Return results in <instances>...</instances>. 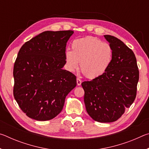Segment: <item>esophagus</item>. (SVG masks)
I'll return each mask as SVG.
<instances>
[{"label": "esophagus", "mask_w": 149, "mask_h": 149, "mask_svg": "<svg viewBox=\"0 0 149 149\" xmlns=\"http://www.w3.org/2000/svg\"><path fill=\"white\" fill-rule=\"evenodd\" d=\"M77 85H79V86L81 84V81L79 78H77Z\"/></svg>", "instance_id": "34e87169"}]
</instances>
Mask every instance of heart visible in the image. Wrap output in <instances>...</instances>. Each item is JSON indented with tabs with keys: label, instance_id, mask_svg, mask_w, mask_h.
<instances>
[{
	"label": "heart",
	"instance_id": "1",
	"mask_svg": "<svg viewBox=\"0 0 149 149\" xmlns=\"http://www.w3.org/2000/svg\"><path fill=\"white\" fill-rule=\"evenodd\" d=\"M72 49L65 53L68 69L74 72L80 63L81 70L89 79L104 74L112 63L114 54L110 44L91 36L74 40Z\"/></svg>",
	"mask_w": 149,
	"mask_h": 149
}]
</instances>
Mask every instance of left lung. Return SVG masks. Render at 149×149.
Returning a JSON list of instances; mask_svg holds the SVG:
<instances>
[{"instance_id":"1","label":"left lung","mask_w":149,"mask_h":149,"mask_svg":"<svg viewBox=\"0 0 149 149\" xmlns=\"http://www.w3.org/2000/svg\"><path fill=\"white\" fill-rule=\"evenodd\" d=\"M113 49L112 63L104 74L81 84L86 110L95 121L113 122L136 97L139 73L134 53L121 40L104 35Z\"/></svg>"}]
</instances>
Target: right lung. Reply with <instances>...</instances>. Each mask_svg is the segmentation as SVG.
I'll list each match as a JSON object with an SVG mask.
<instances>
[{"mask_svg":"<svg viewBox=\"0 0 149 149\" xmlns=\"http://www.w3.org/2000/svg\"><path fill=\"white\" fill-rule=\"evenodd\" d=\"M68 31L41 33L21 47L14 65V97L27 116L38 121L53 119L65 99L76 86V77L63 70Z\"/></svg>","mask_w":149,"mask_h":149,"instance_id":"1","label":"right lung"}]
</instances>
